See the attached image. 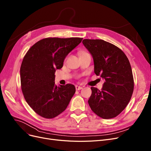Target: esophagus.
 I'll list each match as a JSON object with an SVG mask.
<instances>
[{"label": "esophagus", "mask_w": 151, "mask_h": 151, "mask_svg": "<svg viewBox=\"0 0 151 151\" xmlns=\"http://www.w3.org/2000/svg\"><path fill=\"white\" fill-rule=\"evenodd\" d=\"M75 88H76V90L78 91V90L81 89L83 88H82L81 86H78V85H76V86H75Z\"/></svg>", "instance_id": "34e87169"}]
</instances>
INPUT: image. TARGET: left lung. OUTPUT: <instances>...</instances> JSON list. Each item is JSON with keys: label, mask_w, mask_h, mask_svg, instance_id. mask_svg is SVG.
I'll use <instances>...</instances> for the list:
<instances>
[{"label": "left lung", "mask_w": 151, "mask_h": 151, "mask_svg": "<svg viewBox=\"0 0 151 151\" xmlns=\"http://www.w3.org/2000/svg\"><path fill=\"white\" fill-rule=\"evenodd\" d=\"M83 44L93 57L94 73L105 80L101 91L91 88L89 106L102 119L116 117L127 106L133 93L128 58L120 48L102 39H85Z\"/></svg>", "instance_id": "left-lung-1"}]
</instances>
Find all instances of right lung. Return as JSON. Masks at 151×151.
Returning <instances> with one entry per match:
<instances>
[{
	"label": "right lung",
	"instance_id": "1",
	"mask_svg": "<svg viewBox=\"0 0 151 151\" xmlns=\"http://www.w3.org/2000/svg\"><path fill=\"white\" fill-rule=\"evenodd\" d=\"M82 39L44 38L32 45L23 58L20 67L22 93L31 109L45 119L62 113L75 93L73 84L56 86L55 72L63 67L65 57Z\"/></svg>",
	"mask_w": 151,
	"mask_h": 151
}]
</instances>
